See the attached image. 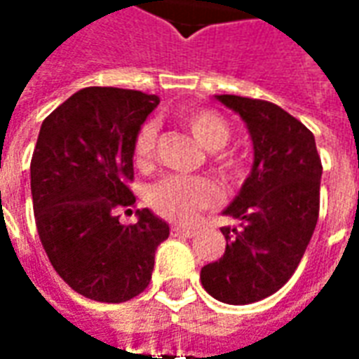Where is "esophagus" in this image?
<instances>
[{"label":"esophagus","mask_w":359,"mask_h":359,"mask_svg":"<svg viewBox=\"0 0 359 359\" xmlns=\"http://www.w3.org/2000/svg\"><path fill=\"white\" fill-rule=\"evenodd\" d=\"M171 234L172 236H179V238H192L196 231H192V229H182V226H172Z\"/></svg>","instance_id":"esophagus-1"}]
</instances>
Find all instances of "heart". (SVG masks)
<instances>
[{
  "mask_svg": "<svg viewBox=\"0 0 359 359\" xmlns=\"http://www.w3.org/2000/svg\"><path fill=\"white\" fill-rule=\"evenodd\" d=\"M180 125H184L202 144L211 149V167L226 182L241 180L246 172L244 157L221 149L229 142L231 128L217 111L208 107H184L177 113ZM157 126L156 123H146L134 136L133 157L138 167H148L156 151ZM217 188L211 180L203 177H167L149 188L148 202L157 215L175 221V223H192L198 213L217 200Z\"/></svg>",
  "mask_w": 359,
  "mask_h": 359,
  "instance_id": "1",
  "label": "heart"
}]
</instances>
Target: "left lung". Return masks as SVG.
I'll return each mask as SVG.
<instances>
[{"mask_svg": "<svg viewBox=\"0 0 359 359\" xmlns=\"http://www.w3.org/2000/svg\"><path fill=\"white\" fill-rule=\"evenodd\" d=\"M254 142V167L223 213L242 221L223 226L221 259L202 267V286L219 302L244 306L275 294L300 265L319 217L321 157L316 138L290 113L254 97L223 94Z\"/></svg>", "mask_w": 359, "mask_h": 359, "instance_id": "left-lung-1", "label": "left lung"}]
</instances>
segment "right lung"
Masks as SVG:
<instances>
[{
	"label": "right lung",
	"instance_id": "add662e5",
	"mask_svg": "<svg viewBox=\"0 0 359 359\" xmlns=\"http://www.w3.org/2000/svg\"><path fill=\"white\" fill-rule=\"evenodd\" d=\"M157 95L92 86L43 118L30 161L36 229L53 269L74 292L121 304L146 290L169 225L149 210L117 215L136 198L133 144ZM130 211V210H126Z\"/></svg>",
	"mask_w": 359,
	"mask_h": 359
}]
</instances>
